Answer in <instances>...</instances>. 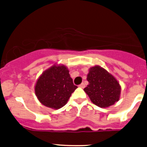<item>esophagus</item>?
Segmentation results:
<instances>
[{
  "mask_svg": "<svg viewBox=\"0 0 147 147\" xmlns=\"http://www.w3.org/2000/svg\"><path fill=\"white\" fill-rule=\"evenodd\" d=\"M80 88H84L85 87V85L84 84V83H82V84H80Z\"/></svg>",
  "mask_w": 147,
  "mask_h": 147,
  "instance_id": "34e87169",
  "label": "esophagus"
}]
</instances>
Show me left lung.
<instances>
[{
	"label": "left lung",
	"instance_id": "left-lung-1",
	"mask_svg": "<svg viewBox=\"0 0 147 147\" xmlns=\"http://www.w3.org/2000/svg\"><path fill=\"white\" fill-rule=\"evenodd\" d=\"M84 89L91 102L100 107H107L119 100L121 86L114 76L100 66L90 67Z\"/></svg>",
	"mask_w": 147,
	"mask_h": 147
}]
</instances>
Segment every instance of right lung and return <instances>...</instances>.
<instances>
[{
    "label": "right lung",
    "mask_w": 147,
    "mask_h": 147,
    "mask_svg": "<svg viewBox=\"0 0 147 147\" xmlns=\"http://www.w3.org/2000/svg\"><path fill=\"white\" fill-rule=\"evenodd\" d=\"M77 88L65 65H53L42 74L35 85V94L43 105L59 109Z\"/></svg>",
    "instance_id": "right-lung-1"
}]
</instances>
